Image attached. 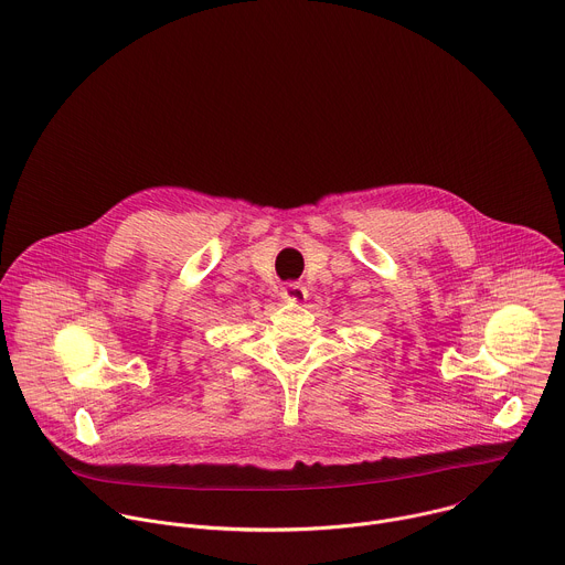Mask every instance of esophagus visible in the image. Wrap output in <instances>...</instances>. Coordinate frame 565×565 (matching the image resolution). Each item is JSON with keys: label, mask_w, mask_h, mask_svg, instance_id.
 <instances>
[{"label": "esophagus", "mask_w": 565, "mask_h": 565, "mask_svg": "<svg viewBox=\"0 0 565 565\" xmlns=\"http://www.w3.org/2000/svg\"><path fill=\"white\" fill-rule=\"evenodd\" d=\"M280 296H282V300H287V302H300V300L307 298V289H305L300 282H287L285 289L280 291Z\"/></svg>", "instance_id": "1"}]
</instances>
